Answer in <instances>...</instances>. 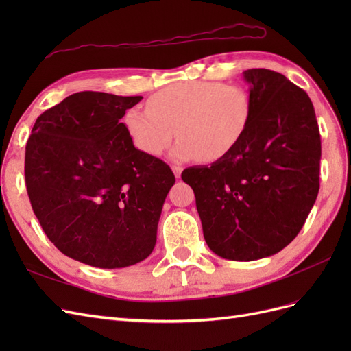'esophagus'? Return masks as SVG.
<instances>
[{
    "label": "esophagus",
    "mask_w": 351,
    "mask_h": 351,
    "mask_svg": "<svg viewBox=\"0 0 351 351\" xmlns=\"http://www.w3.org/2000/svg\"><path fill=\"white\" fill-rule=\"evenodd\" d=\"M171 169H173V173H174L176 178H180V177H182V171H183V168H182V167L173 165V167H171Z\"/></svg>",
    "instance_id": "34e87169"
}]
</instances>
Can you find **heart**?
<instances>
[{
	"label": "heart",
	"mask_w": 351,
	"mask_h": 351,
	"mask_svg": "<svg viewBox=\"0 0 351 351\" xmlns=\"http://www.w3.org/2000/svg\"><path fill=\"white\" fill-rule=\"evenodd\" d=\"M252 114L253 101L244 88L192 80L156 92L147 101V111L129 110L124 124L134 146L147 155H162L177 130L174 159L218 162L241 142Z\"/></svg>",
	"instance_id": "b5f03b06"
}]
</instances>
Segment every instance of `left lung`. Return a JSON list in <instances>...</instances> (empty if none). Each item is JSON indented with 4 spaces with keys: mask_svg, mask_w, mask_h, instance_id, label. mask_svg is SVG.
Here are the masks:
<instances>
[{
    "mask_svg": "<svg viewBox=\"0 0 351 351\" xmlns=\"http://www.w3.org/2000/svg\"><path fill=\"white\" fill-rule=\"evenodd\" d=\"M249 129L227 158L186 168L209 249L228 261L272 256L294 240L319 192L321 134L307 93L267 69L243 71Z\"/></svg>",
    "mask_w": 351,
    "mask_h": 351,
    "instance_id": "1",
    "label": "left lung"
}]
</instances>
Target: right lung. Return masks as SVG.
<instances>
[{
	"label": "right lung",
	"instance_id": "obj_1",
	"mask_svg": "<svg viewBox=\"0 0 351 351\" xmlns=\"http://www.w3.org/2000/svg\"><path fill=\"white\" fill-rule=\"evenodd\" d=\"M142 97L73 93L38 117L26 145L25 177L35 215L54 246L95 268H125L156 243L176 177L137 149L125 111Z\"/></svg>",
	"mask_w": 351,
	"mask_h": 351
}]
</instances>
